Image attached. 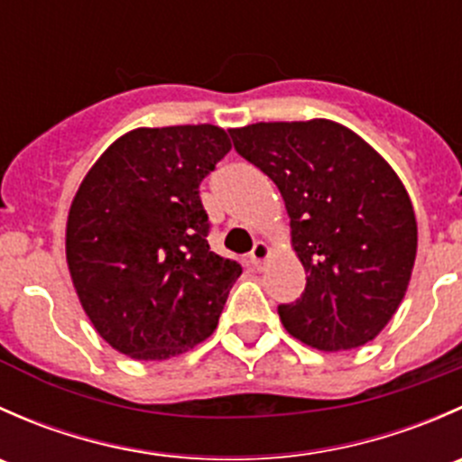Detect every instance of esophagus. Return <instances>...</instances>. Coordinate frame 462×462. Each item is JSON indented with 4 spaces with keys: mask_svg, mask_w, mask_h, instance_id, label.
<instances>
[{
    "mask_svg": "<svg viewBox=\"0 0 462 462\" xmlns=\"http://www.w3.org/2000/svg\"><path fill=\"white\" fill-rule=\"evenodd\" d=\"M270 253H273V250H270V245L268 244H263V241H257V244H254V248H253V253H250V263H253V268H261V265H263V261L270 257Z\"/></svg>",
    "mask_w": 462,
    "mask_h": 462,
    "instance_id": "esophagus-1",
    "label": "esophagus"
}]
</instances>
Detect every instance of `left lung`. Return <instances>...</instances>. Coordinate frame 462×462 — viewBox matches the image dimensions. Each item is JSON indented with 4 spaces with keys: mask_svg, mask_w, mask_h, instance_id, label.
<instances>
[{
    "mask_svg": "<svg viewBox=\"0 0 462 462\" xmlns=\"http://www.w3.org/2000/svg\"><path fill=\"white\" fill-rule=\"evenodd\" d=\"M230 136L282 192L306 270L300 300L277 309L283 328L326 353L375 339L404 300L418 250L416 212L393 167L326 118L257 123Z\"/></svg>",
    "mask_w": 462,
    "mask_h": 462,
    "instance_id": "obj_1",
    "label": "left lung"
}]
</instances>
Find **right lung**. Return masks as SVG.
<instances>
[{
  "label": "right lung",
  "instance_id": "obj_1",
  "mask_svg": "<svg viewBox=\"0 0 462 462\" xmlns=\"http://www.w3.org/2000/svg\"><path fill=\"white\" fill-rule=\"evenodd\" d=\"M230 149L214 125L132 129L73 197V288L97 335L132 360H170L217 328L241 265L209 250L199 185Z\"/></svg>",
  "mask_w": 462,
  "mask_h": 462
}]
</instances>
